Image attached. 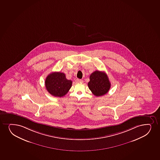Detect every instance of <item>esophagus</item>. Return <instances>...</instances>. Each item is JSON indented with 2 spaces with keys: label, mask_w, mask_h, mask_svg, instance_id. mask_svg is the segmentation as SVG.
<instances>
[{
  "label": "esophagus",
  "mask_w": 160,
  "mask_h": 160,
  "mask_svg": "<svg viewBox=\"0 0 160 160\" xmlns=\"http://www.w3.org/2000/svg\"><path fill=\"white\" fill-rule=\"evenodd\" d=\"M76 82L78 83H82L83 82V81L82 80H81V79H77V80H76Z\"/></svg>",
  "instance_id": "34e87169"
}]
</instances>
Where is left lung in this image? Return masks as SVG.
I'll return each instance as SVG.
<instances>
[{
    "instance_id": "1",
    "label": "left lung",
    "mask_w": 160,
    "mask_h": 160,
    "mask_svg": "<svg viewBox=\"0 0 160 160\" xmlns=\"http://www.w3.org/2000/svg\"><path fill=\"white\" fill-rule=\"evenodd\" d=\"M89 79L88 86L94 95L103 96L109 92L111 83L105 72L95 71L90 74Z\"/></svg>"
}]
</instances>
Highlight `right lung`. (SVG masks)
Segmentation results:
<instances>
[{
    "instance_id": "1",
    "label": "right lung",
    "mask_w": 160,
    "mask_h": 160,
    "mask_svg": "<svg viewBox=\"0 0 160 160\" xmlns=\"http://www.w3.org/2000/svg\"><path fill=\"white\" fill-rule=\"evenodd\" d=\"M45 87L48 92L55 97L65 95L71 88L72 81L66 78L62 72H53L48 75L45 79Z\"/></svg>"
}]
</instances>
